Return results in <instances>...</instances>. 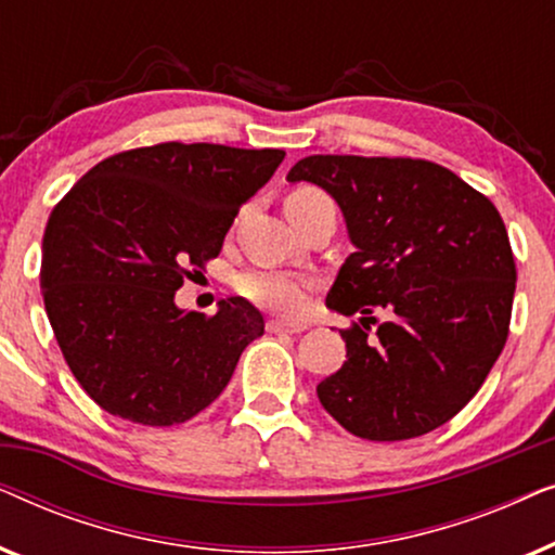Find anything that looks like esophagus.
<instances>
[{"label":"esophagus","instance_id":"esophagus-1","mask_svg":"<svg viewBox=\"0 0 555 555\" xmlns=\"http://www.w3.org/2000/svg\"><path fill=\"white\" fill-rule=\"evenodd\" d=\"M306 328H308L306 323H291V321H270L268 323L270 333H291V336L293 333H302Z\"/></svg>","mask_w":555,"mask_h":555}]
</instances>
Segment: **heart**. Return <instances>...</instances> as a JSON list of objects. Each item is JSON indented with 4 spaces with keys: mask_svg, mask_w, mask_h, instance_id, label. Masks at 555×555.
Listing matches in <instances>:
<instances>
[{
    "mask_svg": "<svg viewBox=\"0 0 555 555\" xmlns=\"http://www.w3.org/2000/svg\"><path fill=\"white\" fill-rule=\"evenodd\" d=\"M323 199H328V196L315 192V189H298L285 199V211L298 215V211ZM237 291L257 306L280 310V313H300L306 308V285L300 278L283 270H249L237 280Z\"/></svg>",
    "mask_w": 555,
    "mask_h": 555,
    "instance_id": "heart-1",
    "label": "heart"
}]
</instances>
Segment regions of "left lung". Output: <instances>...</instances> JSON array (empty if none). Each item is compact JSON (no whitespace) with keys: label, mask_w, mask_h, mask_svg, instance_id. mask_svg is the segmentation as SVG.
Wrapping results in <instances>:
<instances>
[{"label":"left lung","mask_w":555,"mask_h":555,"mask_svg":"<svg viewBox=\"0 0 555 555\" xmlns=\"http://www.w3.org/2000/svg\"><path fill=\"white\" fill-rule=\"evenodd\" d=\"M310 181L344 211L356 253L325 306L359 313L346 361L318 384L340 427L399 442L442 427L475 397L507 340L515 260L503 217L457 173L422 158L306 156ZM387 321L369 337L374 312Z\"/></svg>","instance_id":"left-lung-1"}]
</instances>
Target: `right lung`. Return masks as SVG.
<instances>
[{"instance_id":"obj_1","label":"right lung","mask_w":555,"mask_h":555,"mask_svg":"<svg viewBox=\"0 0 555 555\" xmlns=\"http://www.w3.org/2000/svg\"><path fill=\"white\" fill-rule=\"evenodd\" d=\"M280 149L158 143L95 164L52 209L42 237L44 310L73 376L120 420L171 427L207 409L264 333L245 298L181 310L189 268L219 255Z\"/></svg>"}]
</instances>
